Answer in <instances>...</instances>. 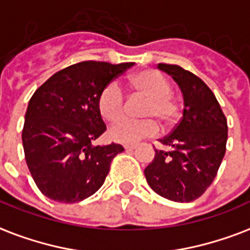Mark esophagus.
<instances>
[{
  "label": "esophagus",
  "instance_id": "1",
  "mask_svg": "<svg viewBox=\"0 0 250 250\" xmlns=\"http://www.w3.org/2000/svg\"><path fill=\"white\" fill-rule=\"evenodd\" d=\"M125 149H127V150H133V149H136L138 146H125Z\"/></svg>",
  "mask_w": 250,
  "mask_h": 250
}]
</instances>
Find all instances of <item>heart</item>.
<instances>
[{"mask_svg":"<svg viewBox=\"0 0 250 250\" xmlns=\"http://www.w3.org/2000/svg\"><path fill=\"white\" fill-rule=\"evenodd\" d=\"M128 86L133 94L146 100L140 112L146 119L118 121L125 115L127 102L125 93L117 83L106 85L97 100L101 117L107 122L118 121L108 129L110 138L114 142L135 144L142 139L153 136L159 129L155 120L163 128L171 127L176 123L180 117V104L171 95L170 83L160 72L155 69L136 72L128 79Z\"/></svg>","mask_w":250,"mask_h":250,"instance_id":"obj_1","label":"heart"}]
</instances>
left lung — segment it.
Instances as JSON below:
<instances>
[{"label": "left lung", "mask_w": 250, "mask_h": 250, "mask_svg": "<svg viewBox=\"0 0 250 250\" xmlns=\"http://www.w3.org/2000/svg\"><path fill=\"white\" fill-rule=\"evenodd\" d=\"M184 94V117L169 135L160 139L165 149H155L146 167L153 191L174 202H193L203 195L218 174L226 153L227 118L212 90L198 76L180 65L159 64Z\"/></svg>", "instance_id": "obj_1"}]
</instances>
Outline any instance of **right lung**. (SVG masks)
Masks as SVG:
<instances>
[{
	"instance_id": "right-lung-1",
	"label": "right lung",
	"mask_w": 250,
	"mask_h": 250,
	"mask_svg": "<svg viewBox=\"0 0 250 250\" xmlns=\"http://www.w3.org/2000/svg\"><path fill=\"white\" fill-rule=\"evenodd\" d=\"M133 62H81L36 89L22 129L24 157L36 186L52 201L76 203L104 185L112 159L125 148L91 143L106 131L97 100Z\"/></svg>"
}]
</instances>
